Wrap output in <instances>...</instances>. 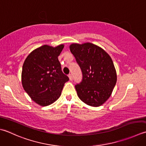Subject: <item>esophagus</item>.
Instances as JSON below:
<instances>
[{"mask_svg": "<svg viewBox=\"0 0 146 146\" xmlns=\"http://www.w3.org/2000/svg\"><path fill=\"white\" fill-rule=\"evenodd\" d=\"M69 79L70 80V81H72V79H73V77H72V75L71 74H69Z\"/></svg>", "mask_w": 146, "mask_h": 146, "instance_id": "34e87169", "label": "esophagus"}]
</instances>
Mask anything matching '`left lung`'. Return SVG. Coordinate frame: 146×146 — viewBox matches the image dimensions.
Wrapping results in <instances>:
<instances>
[{"label":"left lung","instance_id":"obj_1","mask_svg":"<svg viewBox=\"0 0 146 146\" xmlns=\"http://www.w3.org/2000/svg\"><path fill=\"white\" fill-rule=\"evenodd\" d=\"M71 53L82 73V81L75 86L82 102L100 106L111 96L117 82L112 59L101 47L91 43L70 44Z\"/></svg>","mask_w":146,"mask_h":146}]
</instances>
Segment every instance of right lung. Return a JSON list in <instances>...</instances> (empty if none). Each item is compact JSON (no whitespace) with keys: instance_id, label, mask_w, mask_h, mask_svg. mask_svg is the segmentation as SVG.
<instances>
[{"instance_id":"1","label":"right lung","mask_w":146,"mask_h":146,"mask_svg":"<svg viewBox=\"0 0 146 146\" xmlns=\"http://www.w3.org/2000/svg\"><path fill=\"white\" fill-rule=\"evenodd\" d=\"M64 47V44L41 46L29 53L23 64V87L41 106L50 105L58 100L64 84L69 80L62 72L58 59Z\"/></svg>"}]
</instances>
